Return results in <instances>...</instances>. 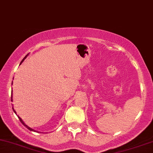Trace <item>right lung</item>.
I'll return each instance as SVG.
<instances>
[{"instance_id":"obj_1","label":"right lung","mask_w":153,"mask_h":153,"mask_svg":"<svg viewBox=\"0 0 153 153\" xmlns=\"http://www.w3.org/2000/svg\"><path fill=\"white\" fill-rule=\"evenodd\" d=\"M28 55H29V54H26V55L25 56V57H24V59H22V62H21V63H20V65H21V64H22V63L23 62H24V59H25L26 58V57H27V56H28ZM11 84H13V81H12V83H11ZM11 101H13V94H12V91H11ZM12 108H13V111H14V113L16 114V111L14 110V108H13V107H12ZM17 117H19V120H20V122H22V124H24V126H25V127H26V128H27V129H29V130H30V131H37L34 130V129H32V128L29 127V126H27V125H26V124H25V123H24V121H23V120H22V118H21V117H19V116H18V115H17Z\"/></svg>"}]
</instances>
